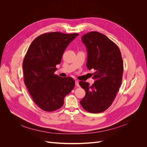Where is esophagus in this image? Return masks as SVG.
<instances>
[{
  "label": "esophagus",
  "instance_id": "34e87169",
  "mask_svg": "<svg viewBox=\"0 0 147 147\" xmlns=\"http://www.w3.org/2000/svg\"><path fill=\"white\" fill-rule=\"evenodd\" d=\"M75 85H76L77 87H79L80 85H79V82L78 80H75Z\"/></svg>",
  "mask_w": 147,
  "mask_h": 147
}]
</instances>
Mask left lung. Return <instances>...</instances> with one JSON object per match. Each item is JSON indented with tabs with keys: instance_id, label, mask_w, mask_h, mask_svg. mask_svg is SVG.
<instances>
[{
	"instance_id": "obj_1",
	"label": "left lung",
	"mask_w": 147,
	"mask_h": 147,
	"mask_svg": "<svg viewBox=\"0 0 147 147\" xmlns=\"http://www.w3.org/2000/svg\"><path fill=\"white\" fill-rule=\"evenodd\" d=\"M82 40L88 52L87 68L94 70V83L81 81L86 91L80 101L87 112L98 113L112 105L122 82L123 61L118 47L105 35L92 31L83 35Z\"/></svg>"
}]
</instances>
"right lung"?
I'll use <instances>...</instances> for the list:
<instances>
[{
	"label": "right lung",
	"instance_id": "1",
	"mask_svg": "<svg viewBox=\"0 0 147 147\" xmlns=\"http://www.w3.org/2000/svg\"><path fill=\"white\" fill-rule=\"evenodd\" d=\"M78 35L42 34L34 40L26 53L23 63L24 84L35 103L44 111L60 109L64 97L75 86L72 77H61L55 72L65 48Z\"/></svg>",
	"mask_w": 147,
	"mask_h": 147
}]
</instances>
